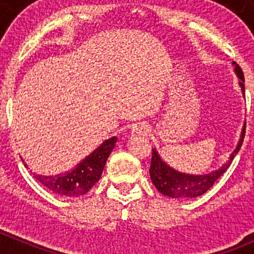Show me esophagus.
I'll use <instances>...</instances> for the list:
<instances>
[{
	"instance_id": "esophagus-1",
	"label": "esophagus",
	"mask_w": 254,
	"mask_h": 254,
	"mask_svg": "<svg viewBox=\"0 0 254 254\" xmlns=\"http://www.w3.org/2000/svg\"><path fill=\"white\" fill-rule=\"evenodd\" d=\"M132 136H145L147 135V127L143 124H135L131 127Z\"/></svg>"
}]
</instances>
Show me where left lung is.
Returning <instances> with one entry per match:
<instances>
[{"mask_svg": "<svg viewBox=\"0 0 254 254\" xmlns=\"http://www.w3.org/2000/svg\"><path fill=\"white\" fill-rule=\"evenodd\" d=\"M235 65V72H236L237 77L240 78V86L242 89L243 94H245V76H243L242 70L236 63H232ZM246 132V124L243 127L242 134H241V139L238 141L237 147L235 148L234 152L230 156V160L225 163L222 167L219 170L214 171L207 175H186V173H181L178 171L173 170L172 167L163 162L162 158L160 157L157 151L152 148V158H151V166H150V176L151 181L155 184L157 190L162 193L163 195H167L170 198L175 199H188V198H195V196L203 195L205 191L209 190L212 187V184L217 181L225 171L230 167L232 160L237 152L240 151L241 146H242L243 137H245Z\"/></svg>", "mask_w": 254, "mask_h": 254, "instance_id": "8db88e82", "label": "left lung"}]
</instances>
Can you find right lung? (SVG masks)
<instances>
[{
	"mask_svg": "<svg viewBox=\"0 0 254 254\" xmlns=\"http://www.w3.org/2000/svg\"><path fill=\"white\" fill-rule=\"evenodd\" d=\"M117 137L106 140L72 171L56 176H39L35 178L53 193L75 198L86 194L101 178L107 160L115 147Z\"/></svg>",
	"mask_w": 254,
	"mask_h": 254,
	"instance_id": "obj_1",
	"label": "right lung"
}]
</instances>
